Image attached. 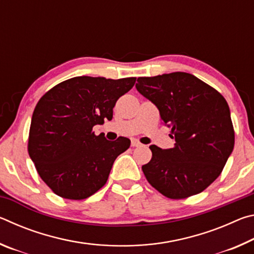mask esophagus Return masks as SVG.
Returning <instances> with one entry per match:
<instances>
[{"instance_id": "obj_1", "label": "esophagus", "mask_w": 254, "mask_h": 254, "mask_svg": "<svg viewBox=\"0 0 254 254\" xmlns=\"http://www.w3.org/2000/svg\"><path fill=\"white\" fill-rule=\"evenodd\" d=\"M131 145H132V147H140L141 143L136 139H132L131 140Z\"/></svg>"}]
</instances>
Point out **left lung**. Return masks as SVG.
I'll list each match as a JSON object with an SVG mask.
<instances>
[{
    "label": "left lung",
    "instance_id": "1",
    "mask_svg": "<svg viewBox=\"0 0 254 254\" xmlns=\"http://www.w3.org/2000/svg\"><path fill=\"white\" fill-rule=\"evenodd\" d=\"M135 87L157 106L176 142L170 149L150 145L152 158L142 166L145 178L171 199L199 194L221 175L234 148L225 98L183 71L139 77Z\"/></svg>",
    "mask_w": 254,
    "mask_h": 254
}]
</instances>
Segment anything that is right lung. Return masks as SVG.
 <instances>
[{
    "label": "right lung",
    "mask_w": 254,
    "mask_h": 254,
    "mask_svg": "<svg viewBox=\"0 0 254 254\" xmlns=\"http://www.w3.org/2000/svg\"><path fill=\"white\" fill-rule=\"evenodd\" d=\"M135 77L111 79L78 76L56 85L38 102L29 133L28 151L41 179L55 194L85 199L107 182L112 166L131 141H109L92 132L113 119V107L135 83Z\"/></svg>",
    "instance_id": "add662e5"
}]
</instances>
